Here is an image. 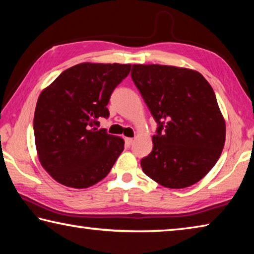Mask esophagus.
<instances>
[{
	"label": "esophagus",
	"mask_w": 254,
	"mask_h": 254,
	"mask_svg": "<svg viewBox=\"0 0 254 254\" xmlns=\"http://www.w3.org/2000/svg\"><path fill=\"white\" fill-rule=\"evenodd\" d=\"M133 143V139L132 137H126V144L127 147H130V145Z\"/></svg>",
	"instance_id": "34e87169"
}]
</instances>
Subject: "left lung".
I'll return each mask as SVG.
<instances>
[{"label": "left lung", "instance_id": "1", "mask_svg": "<svg viewBox=\"0 0 254 254\" xmlns=\"http://www.w3.org/2000/svg\"><path fill=\"white\" fill-rule=\"evenodd\" d=\"M131 77L158 122L143 173L167 188H186L213 168L226 126L212 86L200 72L167 65L132 66Z\"/></svg>", "mask_w": 254, "mask_h": 254}]
</instances>
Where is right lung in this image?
Wrapping results in <instances>:
<instances>
[{
  "instance_id": "1",
  "label": "right lung",
  "mask_w": 254,
  "mask_h": 254,
  "mask_svg": "<svg viewBox=\"0 0 254 254\" xmlns=\"http://www.w3.org/2000/svg\"><path fill=\"white\" fill-rule=\"evenodd\" d=\"M130 69V64L81 63L42 89L34 111V141L42 168L57 183L83 189L110 173L124 140L95 126L110 115L111 94Z\"/></svg>"
}]
</instances>
